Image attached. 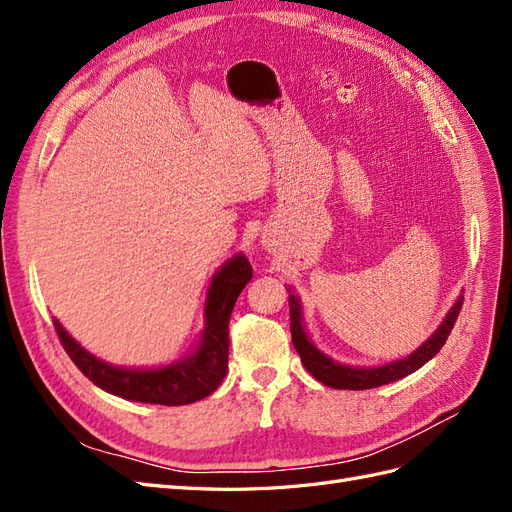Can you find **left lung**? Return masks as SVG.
<instances>
[{
  "label": "left lung",
  "mask_w": 512,
  "mask_h": 512,
  "mask_svg": "<svg viewBox=\"0 0 512 512\" xmlns=\"http://www.w3.org/2000/svg\"><path fill=\"white\" fill-rule=\"evenodd\" d=\"M288 292H290L288 303H290L292 344L301 356V363L318 382L331 386V389H344V391L376 389V386L401 380V378L410 376L412 371L421 369L446 344V339H448V335H451V329L455 327V320L461 312V303H463V294H459V299L455 301V305L451 309H448V314L444 316L440 327L431 333L427 342H423L414 352L404 356V359H397V361L384 363L378 367H354V365H346V363H339V361L331 359L329 354H324L312 342V337L307 335V329L303 324L301 299L292 292V288H288Z\"/></svg>",
  "instance_id": "obj_1"
}]
</instances>
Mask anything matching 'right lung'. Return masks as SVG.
Masks as SVG:
<instances>
[{"label": "right lung", "instance_id": "right-lung-1", "mask_svg": "<svg viewBox=\"0 0 512 512\" xmlns=\"http://www.w3.org/2000/svg\"><path fill=\"white\" fill-rule=\"evenodd\" d=\"M252 280V267L245 254H235L215 271L205 299V327L196 348L179 361L160 367H117L87 352L53 318L55 331L74 365L102 391L141 404L185 406L205 399L218 389L228 371V322L232 307L245 284Z\"/></svg>", "mask_w": 512, "mask_h": 512}]
</instances>
